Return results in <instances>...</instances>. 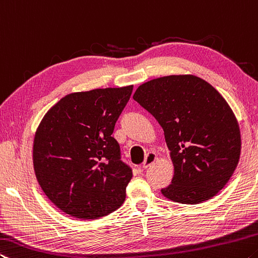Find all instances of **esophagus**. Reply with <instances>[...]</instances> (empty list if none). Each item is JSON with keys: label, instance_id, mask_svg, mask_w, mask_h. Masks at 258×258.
I'll list each match as a JSON object with an SVG mask.
<instances>
[{"label": "esophagus", "instance_id": "obj_1", "mask_svg": "<svg viewBox=\"0 0 258 258\" xmlns=\"http://www.w3.org/2000/svg\"><path fill=\"white\" fill-rule=\"evenodd\" d=\"M157 160H158L157 154H155L154 152H149L145 158L144 163H143V168L147 169L150 166H152V164H153L155 161H157Z\"/></svg>", "mask_w": 258, "mask_h": 258}]
</instances>
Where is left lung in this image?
<instances>
[{
    "label": "left lung",
    "instance_id": "left-lung-1",
    "mask_svg": "<svg viewBox=\"0 0 258 258\" xmlns=\"http://www.w3.org/2000/svg\"><path fill=\"white\" fill-rule=\"evenodd\" d=\"M133 98L162 126L174 166L167 199L198 205L212 199L233 175L241 135L233 111L196 75H168L141 84Z\"/></svg>",
    "mask_w": 258,
    "mask_h": 258
}]
</instances>
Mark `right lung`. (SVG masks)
<instances>
[{
    "label": "right lung",
    "mask_w": 258,
    "mask_h": 258,
    "mask_svg": "<svg viewBox=\"0 0 258 258\" xmlns=\"http://www.w3.org/2000/svg\"><path fill=\"white\" fill-rule=\"evenodd\" d=\"M134 86L72 92L45 113L33 143L42 191L75 218L97 219L120 208L133 171L120 159L114 125Z\"/></svg>",
    "instance_id": "1"
}]
</instances>
